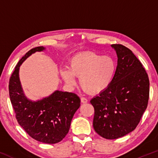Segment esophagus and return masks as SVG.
<instances>
[{
	"instance_id": "esophagus-1",
	"label": "esophagus",
	"mask_w": 158,
	"mask_h": 158,
	"mask_svg": "<svg viewBox=\"0 0 158 158\" xmlns=\"http://www.w3.org/2000/svg\"><path fill=\"white\" fill-rule=\"evenodd\" d=\"M81 102L82 103L85 104V103H87L88 102V100L85 98L82 97V98H81Z\"/></svg>"
}]
</instances>
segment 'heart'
<instances>
[{
  "instance_id": "obj_1",
  "label": "heart",
  "mask_w": 158,
  "mask_h": 158,
  "mask_svg": "<svg viewBox=\"0 0 158 158\" xmlns=\"http://www.w3.org/2000/svg\"><path fill=\"white\" fill-rule=\"evenodd\" d=\"M116 72V63L110 56H102L93 52L77 53L70 58L68 70L63 69L60 75L69 86L76 84L74 77L89 94H98L111 85Z\"/></svg>"
}]
</instances>
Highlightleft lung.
I'll return each instance as SVG.
<instances>
[{"mask_svg":"<svg viewBox=\"0 0 158 158\" xmlns=\"http://www.w3.org/2000/svg\"><path fill=\"white\" fill-rule=\"evenodd\" d=\"M111 47L118 56L113 81L90 100L95 110L93 127L106 139L122 137L135 130L149 99V79L142 64L126 47Z\"/></svg>","mask_w":158,"mask_h":158,"instance_id":"1","label":"left lung"}]
</instances>
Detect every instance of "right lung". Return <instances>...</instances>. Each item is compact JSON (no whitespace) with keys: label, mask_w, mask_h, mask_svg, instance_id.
Wrapping results in <instances>:
<instances>
[{"label":"right lung","mask_w":158,"mask_h":158,"mask_svg":"<svg viewBox=\"0 0 158 158\" xmlns=\"http://www.w3.org/2000/svg\"><path fill=\"white\" fill-rule=\"evenodd\" d=\"M44 49L43 47L33 48L21 58L10 77L9 94L21 127L34 139L52 144L59 142L68 133L74 114L80 106V99L75 93L60 90L36 102L26 97L19 76V67L32 53Z\"/></svg>","instance_id":"add662e5"}]
</instances>
